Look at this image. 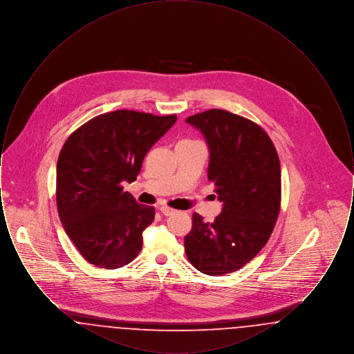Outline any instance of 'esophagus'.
<instances>
[{
	"label": "esophagus",
	"mask_w": 354,
	"mask_h": 354,
	"mask_svg": "<svg viewBox=\"0 0 354 354\" xmlns=\"http://www.w3.org/2000/svg\"><path fill=\"white\" fill-rule=\"evenodd\" d=\"M160 212H162L165 216H169V215H172V214L175 212V209L169 208L167 205H163V207H160Z\"/></svg>",
	"instance_id": "34e87169"
}]
</instances>
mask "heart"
Listing matches in <instances>:
<instances>
[{
	"mask_svg": "<svg viewBox=\"0 0 354 354\" xmlns=\"http://www.w3.org/2000/svg\"><path fill=\"white\" fill-rule=\"evenodd\" d=\"M191 142H196V140H189V139H183V140H180L179 143H191Z\"/></svg>",
	"mask_w": 354,
	"mask_h": 354,
	"instance_id": "heart-1",
	"label": "heart"
}]
</instances>
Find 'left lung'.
<instances>
[{"label": "left lung", "mask_w": 354, "mask_h": 354, "mask_svg": "<svg viewBox=\"0 0 354 354\" xmlns=\"http://www.w3.org/2000/svg\"><path fill=\"white\" fill-rule=\"evenodd\" d=\"M185 122L207 142V178L223 203L214 223L194 214L185 254L202 273L221 276L244 267L267 244L280 211V160L270 136L250 119L212 109Z\"/></svg>", "instance_id": "1"}]
</instances>
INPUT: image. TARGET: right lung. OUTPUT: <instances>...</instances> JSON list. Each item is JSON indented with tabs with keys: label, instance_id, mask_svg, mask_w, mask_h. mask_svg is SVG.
<instances>
[{
	"label": "right lung",
	"instance_id": "1",
	"mask_svg": "<svg viewBox=\"0 0 354 354\" xmlns=\"http://www.w3.org/2000/svg\"><path fill=\"white\" fill-rule=\"evenodd\" d=\"M176 115L117 110L88 120L70 135L57 162L61 223L84 259L114 270L131 263L155 209L123 191L134 182L152 146Z\"/></svg>",
	"mask_w": 354,
	"mask_h": 354
}]
</instances>
